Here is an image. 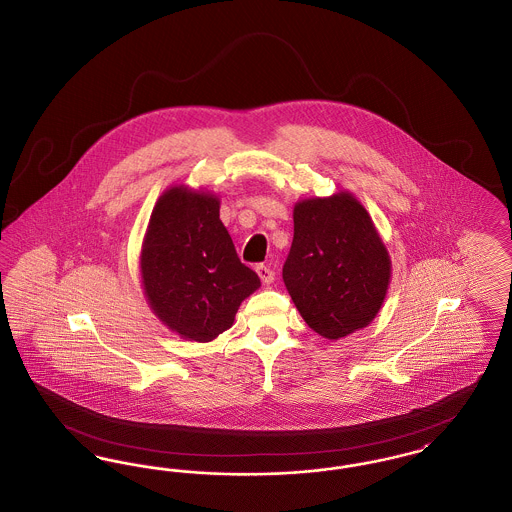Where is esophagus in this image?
Wrapping results in <instances>:
<instances>
[{
  "mask_svg": "<svg viewBox=\"0 0 512 512\" xmlns=\"http://www.w3.org/2000/svg\"><path fill=\"white\" fill-rule=\"evenodd\" d=\"M257 274H259V278H261V282L263 284H272L274 282V270L268 267V265H257Z\"/></svg>",
  "mask_w": 512,
  "mask_h": 512,
  "instance_id": "1",
  "label": "esophagus"
}]
</instances>
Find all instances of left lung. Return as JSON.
<instances>
[{
    "label": "left lung",
    "instance_id": "left-lung-1",
    "mask_svg": "<svg viewBox=\"0 0 512 512\" xmlns=\"http://www.w3.org/2000/svg\"><path fill=\"white\" fill-rule=\"evenodd\" d=\"M299 315L326 340L366 328L384 305L391 259L363 203L351 192L299 199L282 270Z\"/></svg>",
    "mask_w": 512,
    "mask_h": 512
}]
</instances>
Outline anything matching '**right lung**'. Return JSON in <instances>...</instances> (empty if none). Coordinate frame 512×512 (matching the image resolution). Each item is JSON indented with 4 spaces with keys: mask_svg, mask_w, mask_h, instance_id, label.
<instances>
[{
    "mask_svg": "<svg viewBox=\"0 0 512 512\" xmlns=\"http://www.w3.org/2000/svg\"><path fill=\"white\" fill-rule=\"evenodd\" d=\"M140 274L153 315L182 340L199 343L226 332L245 297L261 286L220 220L219 195L186 184L157 199Z\"/></svg>",
    "mask_w": 512,
    "mask_h": 512,
    "instance_id": "add662e5",
    "label": "right lung"
}]
</instances>
